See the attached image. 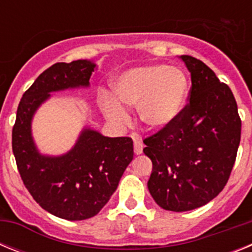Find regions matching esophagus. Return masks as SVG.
<instances>
[{
  "instance_id": "esophagus-1",
  "label": "esophagus",
  "mask_w": 252,
  "mask_h": 252,
  "mask_svg": "<svg viewBox=\"0 0 252 252\" xmlns=\"http://www.w3.org/2000/svg\"><path fill=\"white\" fill-rule=\"evenodd\" d=\"M142 149H144V145H142V142L140 141L139 139L133 140V151L136 155H140L142 153Z\"/></svg>"
}]
</instances>
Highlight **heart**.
Masks as SVG:
<instances>
[{"mask_svg": "<svg viewBox=\"0 0 252 252\" xmlns=\"http://www.w3.org/2000/svg\"><path fill=\"white\" fill-rule=\"evenodd\" d=\"M115 95H102L104 115L117 125H126L130 115L126 106L139 108L141 121L162 130L174 124L186 108L188 79L186 73L165 64L137 66L122 73L113 86Z\"/></svg>", "mask_w": 252, "mask_h": 252, "instance_id": "b5f03b06", "label": "heart"}]
</instances>
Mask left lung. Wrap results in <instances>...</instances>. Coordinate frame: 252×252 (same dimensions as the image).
I'll use <instances>...</instances> for the list:
<instances>
[{
	"mask_svg": "<svg viewBox=\"0 0 252 252\" xmlns=\"http://www.w3.org/2000/svg\"><path fill=\"white\" fill-rule=\"evenodd\" d=\"M190 72L189 103L169 127L146 137L153 161L148 188L161 208L184 212L202 207L228 182L241 140L232 91L203 62L182 55Z\"/></svg>",
	"mask_w": 252,
	"mask_h": 252,
	"instance_id": "obj_1",
	"label": "left lung"
}]
</instances>
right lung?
<instances>
[{
    "label": "right lung",
    "mask_w": 252,
    "mask_h": 252,
    "mask_svg": "<svg viewBox=\"0 0 252 252\" xmlns=\"http://www.w3.org/2000/svg\"><path fill=\"white\" fill-rule=\"evenodd\" d=\"M95 64L90 60L55 63L24 93L12 128V151L21 179L41 208L68 221L87 220L110 201L133 158L131 137H106L82 131L74 148L62 157H45L31 136L35 111L50 92L88 87Z\"/></svg>",
    "instance_id": "1"
}]
</instances>
